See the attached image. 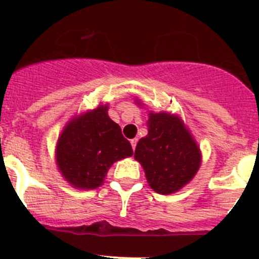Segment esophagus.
<instances>
[{
    "label": "esophagus",
    "instance_id": "obj_1",
    "mask_svg": "<svg viewBox=\"0 0 259 259\" xmlns=\"http://www.w3.org/2000/svg\"><path fill=\"white\" fill-rule=\"evenodd\" d=\"M136 144H137V139H132L131 145H132V149L134 150H135V148H136Z\"/></svg>",
    "mask_w": 259,
    "mask_h": 259
}]
</instances>
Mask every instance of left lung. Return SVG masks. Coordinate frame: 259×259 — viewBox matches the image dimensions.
Here are the masks:
<instances>
[{
    "label": "left lung",
    "instance_id": "left-lung-1",
    "mask_svg": "<svg viewBox=\"0 0 259 259\" xmlns=\"http://www.w3.org/2000/svg\"><path fill=\"white\" fill-rule=\"evenodd\" d=\"M135 159L143 166L153 191L171 194L197 174L201 152L179 116L150 111L148 135L137 143Z\"/></svg>",
    "mask_w": 259,
    "mask_h": 259
}]
</instances>
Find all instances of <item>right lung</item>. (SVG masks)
I'll use <instances>...</instances> for the list:
<instances>
[{
  "label": "right lung",
  "mask_w": 259,
  "mask_h": 259,
  "mask_svg": "<svg viewBox=\"0 0 259 259\" xmlns=\"http://www.w3.org/2000/svg\"><path fill=\"white\" fill-rule=\"evenodd\" d=\"M107 109V105H100L75 116L58 137L57 166L66 182L77 189L98 188L114 162L134 154Z\"/></svg>",
  "instance_id": "right-lung-1"
}]
</instances>
